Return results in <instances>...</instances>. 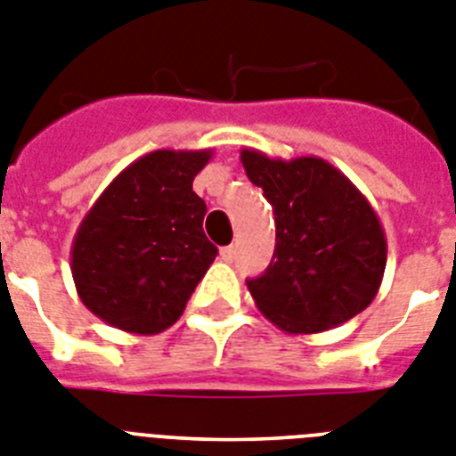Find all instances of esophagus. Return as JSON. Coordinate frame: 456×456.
Wrapping results in <instances>:
<instances>
[{
  "instance_id": "34e87169",
  "label": "esophagus",
  "mask_w": 456,
  "mask_h": 456,
  "mask_svg": "<svg viewBox=\"0 0 456 456\" xmlns=\"http://www.w3.org/2000/svg\"><path fill=\"white\" fill-rule=\"evenodd\" d=\"M235 254H237V247H224V249H221V258H224V261H228L231 263L232 258H235Z\"/></svg>"
}]
</instances>
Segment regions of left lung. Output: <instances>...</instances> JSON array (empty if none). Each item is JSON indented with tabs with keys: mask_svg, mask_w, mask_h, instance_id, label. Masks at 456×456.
Instances as JSON below:
<instances>
[{
	"mask_svg": "<svg viewBox=\"0 0 456 456\" xmlns=\"http://www.w3.org/2000/svg\"><path fill=\"white\" fill-rule=\"evenodd\" d=\"M240 160L277 225L268 270L247 281L263 317L307 336L366 310L387 265L385 228L366 195L317 156L281 160L242 149Z\"/></svg>",
	"mask_w": 456,
	"mask_h": 456,
	"instance_id": "obj_1",
	"label": "left lung"
}]
</instances>
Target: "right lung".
Instances as JSON below:
<instances>
[{
  "mask_svg": "<svg viewBox=\"0 0 456 456\" xmlns=\"http://www.w3.org/2000/svg\"><path fill=\"white\" fill-rule=\"evenodd\" d=\"M212 149L137 158L90 207L71 242V277L95 317L156 336L182 317L216 258L205 237L207 205L193 191Z\"/></svg>",
  "mask_w": 456,
  "mask_h": 456,
  "instance_id": "add662e5",
  "label": "right lung"
}]
</instances>
